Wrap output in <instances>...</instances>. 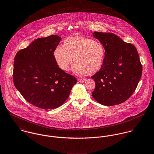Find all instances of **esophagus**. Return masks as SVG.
<instances>
[{"label": "esophagus", "instance_id": "esophagus-1", "mask_svg": "<svg viewBox=\"0 0 154 154\" xmlns=\"http://www.w3.org/2000/svg\"><path fill=\"white\" fill-rule=\"evenodd\" d=\"M85 79H78V81L79 82H80V83H83V82H85Z\"/></svg>", "mask_w": 154, "mask_h": 154}]
</instances>
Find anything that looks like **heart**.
Wrapping results in <instances>:
<instances>
[{
	"label": "heart",
	"mask_w": 154,
	"mask_h": 154,
	"mask_svg": "<svg viewBox=\"0 0 154 154\" xmlns=\"http://www.w3.org/2000/svg\"><path fill=\"white\" fill-rule=\"evenodd\" d=\"M53 56L57 66L67 71L72 58L75 63L73 72L80 76L93 74L102 67L105 49L102 44L83 36L75 35L64 39L63 47H57Z\"/></svg>",
	"instance_id": "heart-1"
}]
</instances>
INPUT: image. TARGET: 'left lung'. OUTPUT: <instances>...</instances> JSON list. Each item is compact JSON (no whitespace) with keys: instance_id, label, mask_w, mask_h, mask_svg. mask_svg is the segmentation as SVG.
Masks as SVG:
<instances>
[{"instance_id":"obj_1","label":"left lung","mask_w":154,"mask_h":154,"mask_svg":"<svg viewBox=\"0 0 154 154\" xmlns=\"http://www.w3.org/2000/svg\"><path fill=\"white\" fill-rule=\"evenodd\" d=\"M105 49L102 67L91 76L96 83L93 98L104 106L119 104L135 91L142 75V65L135 47L113 33L94 32Z\"/></svg>"}]
</instances>
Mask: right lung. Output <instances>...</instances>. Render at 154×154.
Returning a JSON list of instances; mask_svg holds the SVG:
<instances>
[{"label":"right lung","mask_w":154,"mask_h":154,"mask_svg":"<svg viewBox=\"0 0 154 154\" xmlns=\"http://www.w3.org/2000/svg\"><path fill=\"white\" fill-rule=\"evenodd\" d=\"M61 39L55 35L37 38L17 52L14 59V85L26 101L41 109L61 106L77 83L54 60L53 52Z\"/></svg>","instance_id":"add662e5"}]
</instances>
